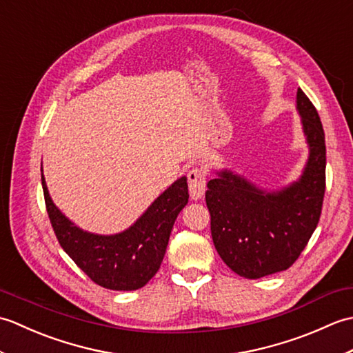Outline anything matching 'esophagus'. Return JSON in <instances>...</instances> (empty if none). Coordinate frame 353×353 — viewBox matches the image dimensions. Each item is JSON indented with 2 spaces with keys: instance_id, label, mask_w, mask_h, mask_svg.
Instances as JSON below:
<instances>
[{
  "instance_id": "34e87169",
  "label": "esophagus",
  "mask_w": 353,
  "mask_h": 353,
  "mask_svg": "<svg viewBox=\"0 0 353 353\" xmlns=\"http://www.w3.org/2000/svg\"><path fill=\"white\" fill-rule=\"evenodd\" d=\"M188 188L192 200L203 197L206 190V171L201 167H192L188 171Z\"/></svg>"
}]
</instances>
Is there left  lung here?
<instances>
[{"label": "left lung", "mask_w": 353, "mask_h": 353, "mask_svg": "<svg viewBox=\"0 0 353 353\" xmlns=\"http://www.w3.org/2000/svg\"><path fill=\"white\" fill-rule=\"evenodd\" d=\"M297 110L310 144L299 182L267 192L229 171L208 182L211 235L226 265L245 279L290 268L316 230L326 188L325 132L317 109L301 88Z\"/></svg>", "instance_id": "left-lung-1"}]
</instances>
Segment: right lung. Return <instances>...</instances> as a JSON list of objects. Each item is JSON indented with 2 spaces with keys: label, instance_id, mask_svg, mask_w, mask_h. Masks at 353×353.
I'll use <instances>...</instances> for the list:
<instances>
[{
  "label": "right lung",
  "instance_id": "add662e5",
  "mask_svg": "<svg viewBox=\"0 0 353 353\" xmlns=\"http://www.w3.org/2000/svg\"><path fill=\"white\" fill-rule=\"evenodd\" d=\"M45 206L59 244L80 270L103 288H142L161 267L179 212L188 203V183L181 177L157 197L141 219L117 235L88 234L52 203L42 174Z\"/></svg>",
  "mask_w": 353,
  "mask_h": 353
}]
</instances>
